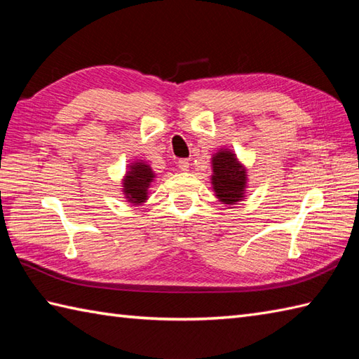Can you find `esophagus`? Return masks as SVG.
I'll use <instances>...</instances> for the list:
<instances>
[{
  "instance_id": "esophagus-1",
  "label": "esophagus",
  "mask_w": 359,
  "mask_h": 359,
  "mask_svg": "<svg viewBox=\"0 0 359 359\" xmlns=\"http://www.w3.org/2000/svg\"><path fill=\"white\" fill-rule=\"evenodd\" d=\"M179 168H180V170L182 171H184V172H187L188 170H189V162H188V160H185V158H182V160H179Z\"/></svg>"
}]
</instances>
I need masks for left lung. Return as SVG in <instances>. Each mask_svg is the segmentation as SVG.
I'll return each mask as SVG.
<instances>
[{
    "label": "left lung",
    "mask_w": 359,
    "mask_h": 359,
    "mask_svg": "<svg viewBox=\"0 0 359 359\" xmlns=\"http://www.w3.org/2000/svg\"><path fill=\"white\" fill-rule=\"evenodd\" d=\"M210 180L219 202L228 207H233L247 197L248 170L231 148L220 147L211 156Z\"/></svg>",
    "instance_id": "obj_1"
}]
</instances>
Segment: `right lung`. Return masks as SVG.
I'll list each match as a JSON object with an SVG mask.
<instances>
[{"instance_id": "right-lung-1", "label": "right lung", "mask_w": 359, "mask_h": 359, "mask_svg": "<svg viewBox=\"0 0 359 359\" xmlns=\"http://www.w3.org/2000/svg\"><path fill=\"white\" fill-rule=\"evenodd\" d=\"M156 179V172L148 162L135 158L126 166V172L121 179V194L133 207H140L149 199V188Z\"/></svg>"}]
</instances>
